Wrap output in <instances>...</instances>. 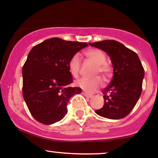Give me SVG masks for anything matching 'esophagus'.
Here are the masks:
<instances>
[{"mask_svg": "<svg viewBox=\"0 0 158 158\" xmlns=\"http://www.w3.org/2000/svg\"><path fill=\"white\" fill-rule=\"evenodd\" d=\"M82 95H85V96L87 97V98H92V95H91V94H89V93H87V92H82Z\"/></svg>", "mask_w": 158, "mask_h": 158, "instance_id": "esophagus-1", "label": "esophagus"}]
</instances>
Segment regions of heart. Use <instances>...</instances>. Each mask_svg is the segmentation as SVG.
I'll return each instance as SVG.
<instances>
[{
	"label": "heart",
	"mask_w": 158,
	"mask_h": 158,
	"mask_svg": "<svg viewBox=\"0 0 158 158\" xmlns=\"http://www.w3.org/2000/svg\"><path fill=\"white\" fill-rule=\"evenodd\" d=\"M85 56L90 62L95 65L94 75L100 74L106 81L109 80L111 76V67L106 63V56L104 52L100 49H89L85 52ZM69 69L71 74L74 77H78L81 69V60L78 54H74L70 58L69 62ZM76 85L80 87L85 92L92 93L98 91L103 85V82L99 76L92 79L82 78L76 82Z\"/></svg>",
	"instance_id": "b5f03b06"
}]
</instances>
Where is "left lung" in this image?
<instances>
[{"mask_svg": "<svg viewBox=\"0 0 158 158\" xmlns=\"http://www.w3.org/2000/svg\"><path fill=\"white\" fill-rule=\"evenodd\" d=\"M110 56L113 66L111 83L103 90L104 106L95 113L109 119L125 118L141 96L144 69L136 52L115 40L90 43Z\"/></svg>", "mask_w": 158, "mask_h": 158, "instance_id": "8db88e82", "label": "left lung"}]
</instances>
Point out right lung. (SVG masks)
I'll use <instances>...</instances> for the list:
<instances>
[{
	"mask_svg": "<svg viewBox=\"0 0 158 158\" xmlns=\"http://www.w3.org/2000/svg\"><path fill=\"white\" fill-rule=\"evenodd\" d=\"M87 43L54 37L34 46L22 69L23 96L30 114L40 123L51 125L66 114L70 98L82 89L70 87V58Z\"/></svg>",
	"mask_w": 158,
	"mask_h": 158,
	"instance_id": "right-lung-1",
	"label": "right lung"
}]
</instances>
